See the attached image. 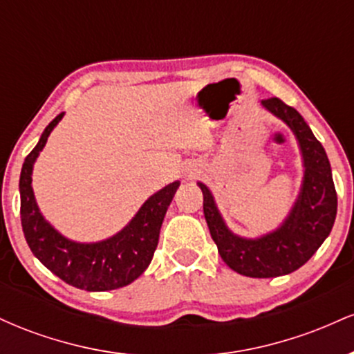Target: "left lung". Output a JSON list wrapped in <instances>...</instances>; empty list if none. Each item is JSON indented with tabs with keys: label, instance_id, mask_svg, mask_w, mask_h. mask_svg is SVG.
<instances>
[{
	"label": "left lung",
	"instance_id": "obj_1",
	"mask_svg": "<svg viewBox=\"0 0 354 354\" xmlns=\"http://www.w3.org/2000/svg\"><path fill=\"white\" fill-rule=\"evenodd\" d=\"M261 103L293 129L303 151V189L290 218L278 231L259 239L238 238L223 223L209 189L201 183L200 188L206 223L223 261L243 276L276 278L301 268L323 245L335 225L338 198L326 151L303 116L276 96Z\"/></svg>",
	"mask_w": 354,
	"mask_h": 354
}]
</instances>
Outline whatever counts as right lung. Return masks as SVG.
I'll use <instances>...</instances> for the list:
<instances>
[{"label":"right lung","mask_w":354,"mask_h":354,"mask_svg":"<svg viewBox=\"0 0 354 354\" xmlns=\"http://www.w3.org/2000/svg\"><path fill=\"white\" fill-rule=\"evenodd\" d=\"M63 118L59 113L44 128L38 145L26 156L19 176L21 226L28 246L51 273L71 286L86 291H108L133 283L151 263L160 239L163 219L180 183L174 181L153 194L138 214L116 236L93 245H81L63 238L44 221L36 206L31 171L48 136Z\"/></svg>","instance_id":"add662e5"}]
</instances>
